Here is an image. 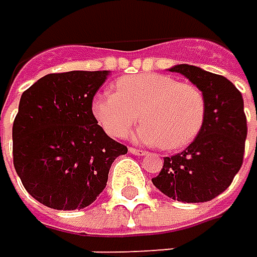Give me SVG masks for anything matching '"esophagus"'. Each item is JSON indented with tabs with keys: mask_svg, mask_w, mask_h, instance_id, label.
Returning <instances> with one entry per match:
<instances>
[{
	"mask_svg": "<svg viewBox=\"0 0 257 257\" xmlns=\"http://www.w3.org/2000/svg\"><path fill=\"white\" fill-rule=\"evenodd\" d=\"M128 151L132 153V154H135V156H145L147 154V151H144V150H138V148H128Z\"/></svg>",
	"mask_w": 257,
	"mask_h": 257,
	"instance_id": "34e87169",
	"label": "esophagus"
}]
</instances>
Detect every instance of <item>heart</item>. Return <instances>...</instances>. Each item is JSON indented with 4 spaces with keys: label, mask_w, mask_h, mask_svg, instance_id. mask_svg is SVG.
I'll list each match as a JSON object with an SVG mask.
<instances>
[{
    "label": "heart",
    "mask_w": 257,
    "mask_h": 257,
    "mask_svg": "<svg viewBox=\"0 0 257 257\" xmlns=\"http://www.w3.org/2000/svg\"><path fill=\"white\" fill-rule=\"evenodd\" d=\"M116 92H101L92 101V115L103 130L122 138L139 119L133 138L139 144L179 150L200 133L206 116L203 90L164 74H133L115 83Z\"/></svg>",
    "instance_id": "obj_1"
}]
</instances>
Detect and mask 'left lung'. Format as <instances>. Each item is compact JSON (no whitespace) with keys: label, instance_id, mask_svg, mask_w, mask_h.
<instances>
[{"label":"left lung","instance_id":"obj_1","mask_svg":"<svg viewBox=\"0 0 257 257\" xmlns=\"http://www.w3.org/2000/svg\"><path fill=\"white\" fill-rule=\"evenodd\" d=\"M198 86L206 98V116L197 138L171 157L151 179L167 197L183 203L210 201L226 191L241 170L247 138V118L241 92L226 77L192 65H176Z\"/></svg>","mask_w":257,"mask_h":257}]
</instances>
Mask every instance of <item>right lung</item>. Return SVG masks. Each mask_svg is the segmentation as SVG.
Wrapping results in <instances>:
<instances>
[{
	"label": "right lung",
	"mask_w": 257,
	"mask_h": 257,
	"mask_svg": "<svg viewBox=\"0 0 257 257\" xmlns=\"http://www.w3.org/2000/svg\"><path fill=\"white\" fill-rule=\"evenodd\" d=\"M107 75L48 74L21 97L12 130L13 165L27 192L51 209L92 204L106 188L113 160L127 153L92 115V100Z\"/></svg>",
	"instance_id": "1"
}]
</instances>
